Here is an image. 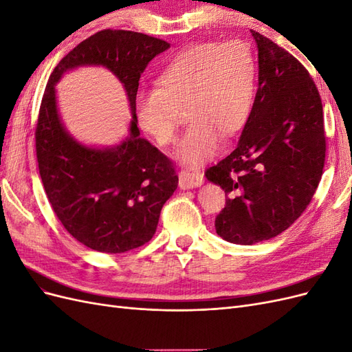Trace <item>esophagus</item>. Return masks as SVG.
Returning <instances> with one entry per match:
<instances>
[{"mask_svg": "<svg viewBox=\"0 0 352 352\" xmlns=\"http://www.w3.org/2000/svg\"><path fill=\"white\" fill-rule=\"evenodd\" d=\"M202 179H204V176H202L199 170H195V172H192V170H182L179 173V186L182 189L195 188L202 184Z\"/></svg>", "mask_w": 352, "mask_h": 352, "instance_id": "34e87169", "label": "esophagus"}]
</instances>
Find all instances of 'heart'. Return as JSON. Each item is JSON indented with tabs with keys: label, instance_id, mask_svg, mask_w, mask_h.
Listing matches in <instances>:
<instances>
[{
	"label": "heart",
	"instance_id": "b5f03b06",
	"mask_svg": "<svg viewBox=\"0 0 352 352\" xmlns=\"http://www.w3.org/2000/svg\"><path fill=\"white\" fill-rule=\"evenodd\" d=\"M157 88L135 95L141 131L163 148L176 142L179 109L186 104L190 122L179 148L185 164L214 157L225 138L247 126L257 95V60L239 41L199 42L180 50L160 72Z\"/></svg>",
	"mask_w": 352,
	"mask_h": 352
}]
</instances>
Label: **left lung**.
<instances>
[{
    "label": "left lung",
    "mask_w": 352,
    "mask_h": 352,
    "mask_svg": "<svg viewBox=\"0 0 352 352\" xmlns=\"http://www.w3.org/2000/svg\"><path fill=\"white\" fill-rule=\"evenodd\" d=\"M258 47V89L238 146L206 170L228 194L214 221L223 239L252 245L278 236L310 204L323 175L322 98L308 70L251 30Z\"/></svg>",
    "instance_id": "1"
}]
</instances>
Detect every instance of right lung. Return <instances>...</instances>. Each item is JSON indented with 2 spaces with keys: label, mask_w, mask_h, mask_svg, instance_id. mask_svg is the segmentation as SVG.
Masks as SVG:
<instances>
[{
  "label": "right lung",
  "mask_w": 352,
  "mask_h": 352,
  "mask_svg": "<svg viewBox=\"0 0 352 352\" xmlns=\"http://www.w3.org/2000/svg\"><path fill=\"white\" fill-rule=\"evenodd\" d=\"M168 47L140 32L104 29L74 47L48 79L35 129L39 175L61 225L91 250L117 254L151 241L164 202L177 188L175 163L140 136L135 119L141 73ZM87 64L113 71L131 102V136L109 151L80 146L58 117L54 85L66 69Z\"/></svg>",
  "instance_id": "1"
}]
</instances>
